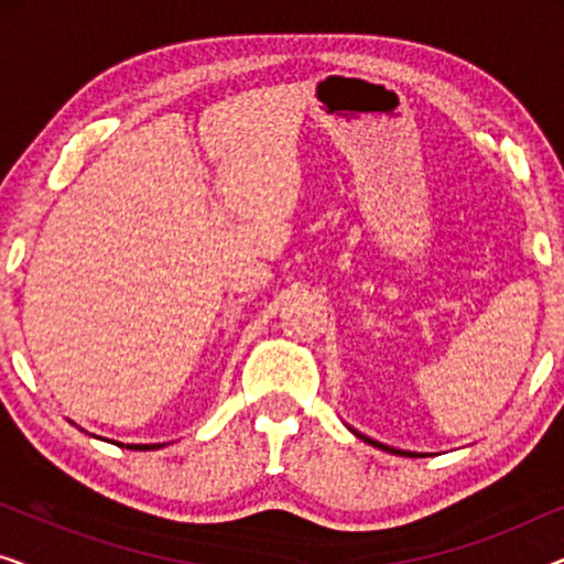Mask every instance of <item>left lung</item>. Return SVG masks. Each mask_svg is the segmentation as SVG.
<instances>
[{
	"instance_id": "1",
	"label": "left lung",
	"mask_w": 564,
	"mask_h": 564,
	"mask_svg": "<svg viewBox=\"0 0 564 564\" xmlns=\"http://www.w3.org/2000/svg\"><path fill=\"white\" fill-rule=\"evenodd\" d=\"M351 431L354 436L357 438H361V442H367V444H372V446H377V449H382V452H390V454H403V457H426V454H415V452H405V449H395V446H388V444H382V442H375V438H369V436H365V434H359L357 429H351V426H346Z\"/></svg>"
}]
</instances>
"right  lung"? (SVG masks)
Returning a JSON list of instances; mask_svg holds the SVG:
<instances>
[{"label": "right lung", "instance_id": "obj_1", "mask_svg": "<svg viewBox=\"0 0 564 564\" xmlns=\"http://www.w3.org/2000/svg\"><path fill=\"white\" fill-rule=\"evenodd\" d=\"M118 446H126V449H161V446L166 444H118Z\"/></svg>", "mask_w": 564, "mask_h": 564}]
</instances>
